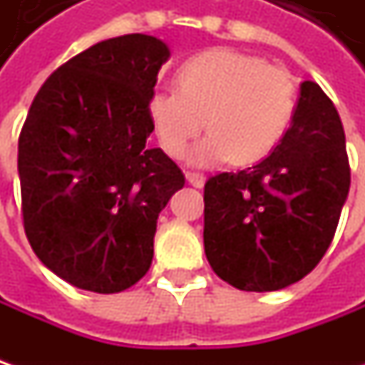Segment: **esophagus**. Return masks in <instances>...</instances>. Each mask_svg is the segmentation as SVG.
I'll return each instance as SVG.
<instances>
[{"mask_svg": "<svg viewBox=\"0 0 365 365\" xmlns=\"http://www.w3.org/2000/svg\"><path fill=\"white\" fill-rule=\"evenodd\" d=\"M187 180H189V185L197 187V189H201L205 185V176L201 173H187Z\"/></svg>", "mask_w": 365, "mask_h": 365, "instance_id": "esophagus-1", "label": "esophagus"}]
</instances>
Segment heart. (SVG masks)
Instances as JSON below:
<instances>
[{"label":"heart","instance_id":"heart-1","mask_svg":"<svg viewBox=\"0 0 365 365\" xmlns=\"http://www.w3.org/2000/svg\"><path fill=\"white\" fill-rule=\"evenodd\" d=\"M176 87L154 93L148 115L170 158H182L203 125L209 130L190 154L197 166L266 158L284 140L299 106L287 68L232 48L205 50L180 64Z\"/></svg>","mask_w":365,"mask_h":365}]
</instances>
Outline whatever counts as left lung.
<instances>
[{"label": "left lung", "mask_w": 365, "mask_h": 365, "mask_svg": "<svg viewBox=\"0 0 365 365\" xmlns=\"http://www.w3.org/2000/svg\"><path fill=\"white\" fill-rule=\"evenodd\" d=\"M351 173L339 113L304 81L297 115L272 154L205 182V254L221 280L268 292L299 282L325 256Z\"/></svg>", "instance_id": "1"}]
</instances>
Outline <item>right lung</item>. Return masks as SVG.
<instances>
[{
  "instance_id": "add662e5",
  "label": "right lung",
  "mask_w": 365,
  "mask_h": 365,
  "mask_svg": "<svg viewBox=\"0 0 365 365\" xmlns=\"http://www.w3.org/2000/svg\"><path fill=\"white\" fill-rule=\"evenodd\" d=\"M170 52L146 34L97 42L36 93L18 142L24 232L73 287L113 294L154 256L158 213L185 175L160 148L148 101Z\"/></svg>"
}]
</instances>
